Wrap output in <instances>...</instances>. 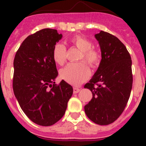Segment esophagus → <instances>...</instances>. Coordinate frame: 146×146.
<instances>
[{"mask_svg": "<svg viewBox=\"0 0 146 146\" xmlns=\"http://www.w3.org/2000/svg\"><path fill=\"white\" fill-rule=\"evenodd\" d=\"M80 89L78 88L74 87V88H73V93H74V94H77L78 92H80Z\"/></svg>", "mask_w": 146, "mask_h": 146, "instance_id": "obj_1", "label": "esophagus"}]
</instances>
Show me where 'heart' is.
<instances>
[{
  "label": "heart",
  "instance_id": "obj_1",
  "mask_svg": "<svg viewBox=\"0 0 146 146\" xmlns=\"http://www.w3.org/2000/svg\"><path fill=\"white\" fill-rule=\"evenodd\" d=\"M69 42L77 47L81 54L80 60H84L91 68H96L101 61V54L96 49L92 48V43L88 39L80 36L72 37ZM66 58V49L63 44H55L52 49V59L57 64L62 65ZM90 76L88 66L84 62L67 64L60 70V77L71 85L77 86L84 82Z\"/></svg>",
  "mask_w": 146,
  "mask_h": 146
}]
</instances>
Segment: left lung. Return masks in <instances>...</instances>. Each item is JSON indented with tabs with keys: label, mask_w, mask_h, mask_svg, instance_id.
I'll return each mask as SVG.
<instances>
[{
	"label": "left lung",
	"mask_w": 146,
	"mask_h": 146,
	"mask_svg": "<svg viewBox=\"0 0 146 146\" xmlns=\"http://www.w3.org/2000/svg\"><path fill=\"white\" fill-rule=\"evenodd\" d=\"M102 52L97 70L85 85L92 92L84 107L90 120L99 125L114 122L123 113L132 88L131 56L122 42L113 35L101 31L95 34Z\"/></svg>",
	"instance_id": "1"
}]
</instances>
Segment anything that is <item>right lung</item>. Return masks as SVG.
<instances>
[{
    "label": "right lung",
    "mask_w": 146,
    "mask_h": 146,
    "mask_svg": "<svg viewBox=\"0 0 146 146\" xmlns=\"http://www.w3.org/2000/svg\"><path fill=\"white\" fill-rule=\"evenodd\" d=\"M61 38L57 30H40L23 41L14 60L15 96L28 118L40 126L53 125L64 116L73 94L64 80L55 84L58 71L52 49Z\"/></svg>",
    "instance_id": "right-lung-1"
}]
</instances>
